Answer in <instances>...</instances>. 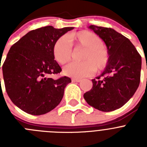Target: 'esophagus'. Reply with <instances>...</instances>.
Returning a JSON list of instances; mask_svg holds the SVG:
<instances>
[{
	"instance_id": "esophagus-1",
	"label": "esophagus",
	"mask_w": 147,
	"mask_h": 147,
	"mask_svg": "<svg viewBox=\"0 0 147 147\" xmlns=\"http://www.w3.org/2000/svg\"><path fill=\"white\" fill-rule=\"evenodd\" d=\"M72 82H81V79H78V78H73Z\"/></svg>"
}]
</instances>
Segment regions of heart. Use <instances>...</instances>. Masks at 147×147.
Returning a JSON list of instances; mask_svg holds the SVG:
<instances>
[{
  "instance_id": "1",
  "label": "heart",
  "mask_w": 147,
  "mask_h": 147,
  "mask_svg": "<svg viewBox=\"0 0 147 147\" xmlns=\"http://www.w3.org/2000/svg\"><path fill=\"white\" fill-rule=\"evenodd\" d=\"M84 49L81 59L82 62H72L63 69L68 76L82 78L93 74L95 71H102L109 62V53L102 39L89 31H80L69 36V41L65 36L59 37L53 47L55 60L61 65L69 62L72 58L73 49Z\"/></svg>"
}]
</instances>
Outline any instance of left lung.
Wrapping results in <instances>:
<instances>
[{
    "label": "left lung",
    "mask_w": 147,
    "mask_h": 147,
    "mask_svg": "<svg viewBox=\"0 0 147 147\" xmlns=\"http://www.w3.org/2000/svg\"><path fill=\"white\" fill-rule=\"evenodd\" d=\"M89 28L107 45L109 62L102 75L92 80L93 88L84 98L97 110L113 111L125 105L139 86L141 57L129 39L113 28L94 25Z\"/></svg>",
    "instance_id": "left-lung-1"
}]
</instances>
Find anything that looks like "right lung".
I'll return each mask as SVG.
<instances>
[{
  "label": "right lung",
  "mask_w": 147,
  "mask_h": 147,
  "mask_svg": "<svg viewBox=\"0 0 147 147\" xmlns=\"http://www.w3.org/2000/svg\"><path fill=\"white\" fill-rule=\"evenodd\" d=\"M73 27L51 26L32 30L10 48L3 64L5 88L11 102L24 112L39 115L50 112L62 100L67 76H51L62 71L54 60L53 47ZM1 69V64H0Z\"/></svg>",
  "instance_id": "1"
}]
</instances>
